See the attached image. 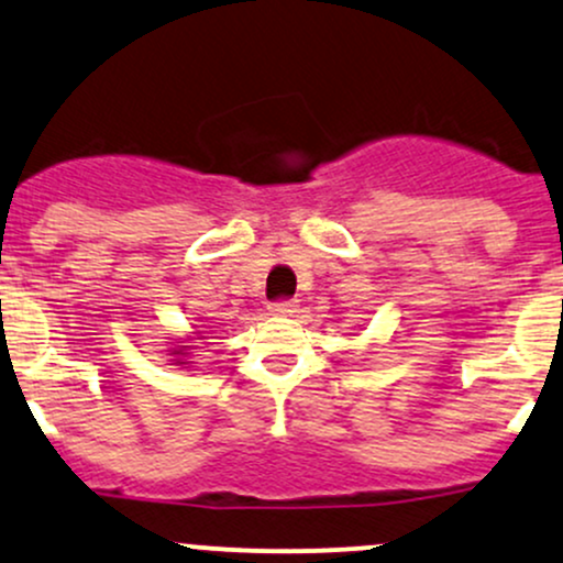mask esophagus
Instances as JSON below:
<instances>
[{
  "mask_svg": "<svg viewBox=\"0 0 563 563\" xmlns=\"http://www.w3.org/2000/svg\"><path fill=\"white\" fill-rule=\"evenodd\" d=\"M269 312L277 314V318H290V314L299 312V303H296L294 299L273 301V303H269Z\"/></svg>",
  "mask_w": 563,
  "mask_h": 563,
  "instance_id": "34e87169",
  "label": "esophagus"
}]
</instances>
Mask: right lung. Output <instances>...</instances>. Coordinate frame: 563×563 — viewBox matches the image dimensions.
<instances>
[{"label": "right lung", "instance_id": "add662e5", "mask_svg": "<svg viewBox=\"0 0 563 563\" xmlns=\"http://www.w3.org/2000/svg\"><path fill=\"white\" fill-rule=\"evenodd\" d=\"M172 354H177V357H185V354H187V349H185V346H179V349H174ZM177 365H185V363H183V360H177Z\"/></svg>", "mask_w": 563, "mask_h": 563}]
</instances>
